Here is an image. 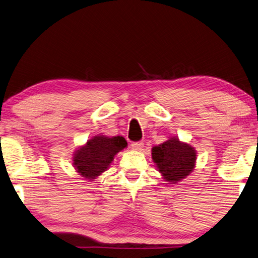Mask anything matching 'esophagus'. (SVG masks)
<instances>
[{
	"instance_id": "34e87169",
	"label": "esophagus",
	"mask_w": 258,
	"mask_h": 258,
	"mask_svg": "<svg viewBox=\"0 0 258 258\" xmlns=\"http://www.w3.org/2000/svg\"><path fill=\"white\" fill-rule=\"evenodd\" d=\"M131 147H132V149L135 150V151H141V150H142L143 147H144V143H143L142 141L133 142L132 144H131Z\"/></svg>"
}]
</instances>
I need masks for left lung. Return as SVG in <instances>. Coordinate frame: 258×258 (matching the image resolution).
Returning a JSON list of instances; mask_svg holds the SVG:
<instances>
[{"mask_svg":"<svg viewBox=\"0 0 258 258\" xmlns=\"http://www.w3.org/2000/svg\"><path fill=\"white\" fill-rule=\"evenodd\" d=\"M152 159L163 179L176 184L188 176L195 168L196 151L189 144L170 138L152 148Z\"/></svg>","mask_w":258,"mask_h":258,"instance_id":"left-lung-1","label":"left lung"}]
</instances>
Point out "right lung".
<instances>
[{
    "label": "right lung",
    "instance_id": "obj_1",
    "mask_svg": "<svg viewBox=\"0 0 258 258\" xmlns=\"http://www.w3.org/2000/svg\"><path fill=\"white\" fill-rule=\"evenodd\" d=\"M126 147L127 142L123 137L97 135L74 152L73 166L79 175L86 179H96L108 169L114 157Z\"/></svg>",
    "mask_w": 258,
    "mask_h": 258
}]
</instances>
